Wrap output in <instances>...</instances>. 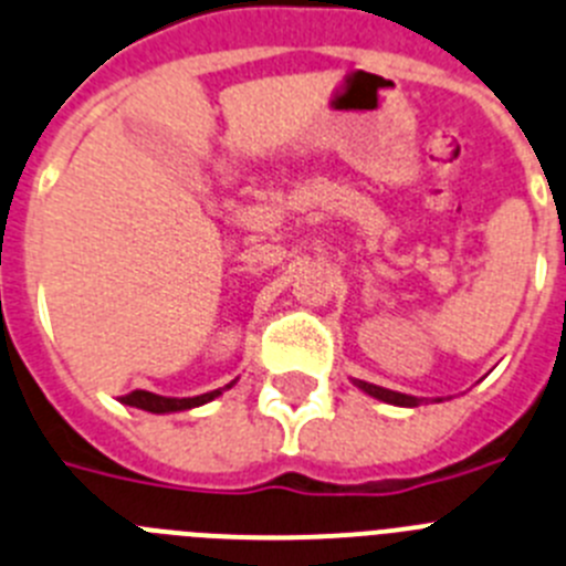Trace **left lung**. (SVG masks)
<instances>
[{
	"label": "left lung",
	"mask_w": 566,
	"mask_h": 566,
	"mask_svg": "<svg viewBox=\"0 0 566 566\" xmlns=\"http://www.w3.org/2000/svg\"><path fill=\"white\" fill-rule=\"evenodd\" d=\"M366 395L378 397V400H386V403H395V406H420V397H411V395H400V391H391L384 389V386H375V384H366V380H355Z\"/></svg>",
	"instance_id": "8db88e82"
}]
</instances>
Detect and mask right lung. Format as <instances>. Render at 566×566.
<instances>
[{
  "label": "right lung",
  "mask_w": 566,
  "mask_h": 566,
  "mask_svg": "<svg viewBox=\"0 0 566 566\" xmlns=\"http://www.w3.org/2000/svg\"><path fill=\"white\" fill-rule=\"evenodd\" d=\"M226 389H231V384L222 386V389L208 391V395H197V397H160V395H151V391L135 389V391H129V395L120 397V403L135 406V409H144V411H155V415H166V411H186V409H195V406L208 403V400H213V397L222 395Z\"/></svg>",
  "instance_id": "obj_1"
}]
</instances>
